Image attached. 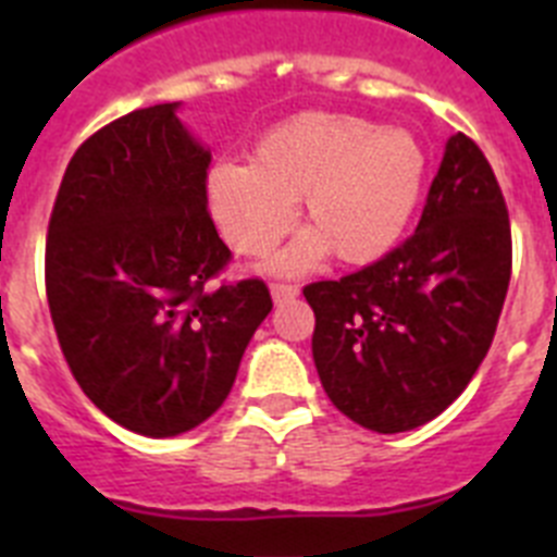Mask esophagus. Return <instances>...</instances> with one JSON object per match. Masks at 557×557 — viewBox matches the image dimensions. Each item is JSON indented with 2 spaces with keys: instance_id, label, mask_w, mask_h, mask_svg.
Wrapping results in <instances>:
<instances>
[{
  "instance_id": "1",
  "label": "esophagus",
  "mask_w": 557,
  "mask_h": 557,
  "mask_svg": "<svg viewBox=\"0 0 557 557\" xmlns=\"http://www.w3.org/2000/svg\"><path fill=\"white\" fill-rule=\"evenodd\" d=\"M270 295H273V301L282 307V304H289L298 298V287H295V284H273V287H270Z\"/></svg>"
}]
</instances>
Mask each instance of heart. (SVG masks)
Returning a JSON list of instances; mask_svg holds the SVG:
<instances>
[{
  "label": "heart",
  "instance_id": "obj_1",
  "mask_svg": "<svg viewBox=\"0 0 557 557\" xmlns=\"http://www.w3.org/2000/svg\"><path fill=\"white\" fill-rule=\"evenodd\" d=\"M426 172V147L407 127L309 111L270 127L253 164L211 166L206 198L231 248L245 256L268 253L293 228L295 200L304 198L312 228L270 262L298 273L329 250L346 264L391 253L421 203Z\"/></svg>",
  "mask_w": 557,
  "mask_h": 557
}]
</instances>
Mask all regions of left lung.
Listing matches in <instances>:
<instances>
[{"mask_svg": "<svg viewBox=\"0 0 557 557\" xmlns=\"http://www.w3.org/2000/svg\"><path fill=\"white\" fill-rule=\"evenodd\" d=\"M510 264L508 206L494 170L455 133L416 234L339 282L304 287L314 368L332 405L382 435L441 416L494 343Z\"/></svg>", "mask_w": 557, "mask_h": 557, "instance_id": "1", "label": "left lung"}]
</instances>
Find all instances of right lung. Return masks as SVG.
Here are the masks:
<instances>
[{"mask_svg": "<svg viewBox=\"0 0 557 557\" xmlns=\"http://www.w3.org/2000/svg\"><path fill=\"white\" fill-rule=\"evenodd\" d=\"M139 108L69 161L47 231V301L58 343L91 401L147 437L214 416L273 309L231 262L206 206L211 152L175 116Z\"/></svg>", "mask_w": 557, "mask_h": 557, "instance_id": "obj_1", "label": "right lung"}]
</instances>
